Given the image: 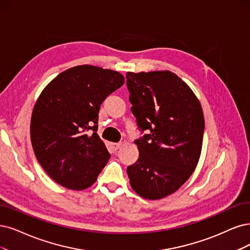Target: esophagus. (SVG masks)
Returning a JSON list of instances; mask_svg holds the SVG:
<instances>
[{
  "label": "esophagus",
  "mask_w": 250,
  "mask_h": 250,
  "mask_svg": "<svg viewBox=\"0 0 250 250\" xmlns=\"http://www.w3.org/2000/svg\"><path fill=\"white\" fill-rule=\"evenodd\" d=\"M120 146H122V143H111V148L113 150H117Z\"/></svg>",
  "instance_id": "34e87169"
}]
</instances>
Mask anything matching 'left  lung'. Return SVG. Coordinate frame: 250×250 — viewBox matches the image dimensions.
<instances>
[{"instance_id": "left-lung-1", "label": "left lung", "mask_w": 250, "mask_h": 250, "mask_svg": "<svg viewBox=\"0 0 250 250\" xmlns=\"http://www.w3.org/2000/svg\"><path fill=\"white\" fill-rule=\"evenodd\" d=\"M132 113L141 133L137 162L126 172L142 198L176 191L195 171L202 150L204 115L186 82L170 71L126 73Z\"/></svg>"}]
</instances>
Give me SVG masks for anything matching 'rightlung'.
Segmentation results:
<instances>
[{
  "label": "right lung",
  "mask_w": 250,
  "mask_h": 250,
  "mask_svg": "<svg viewBox=\"0 0 250 250\" xmlns=\"http://www.w3.org/2000/svg\"><path fill=\"white\" fill-rule=\"evenodd\" d=\"M124 82L118 72L82 64L59 74L43 89L33 110L31 141L55 182L75 190L96 182L110 159L97 134L100 107Z\"/></svg>",
  "instance_id": "add662e5"
}]
</instances>
